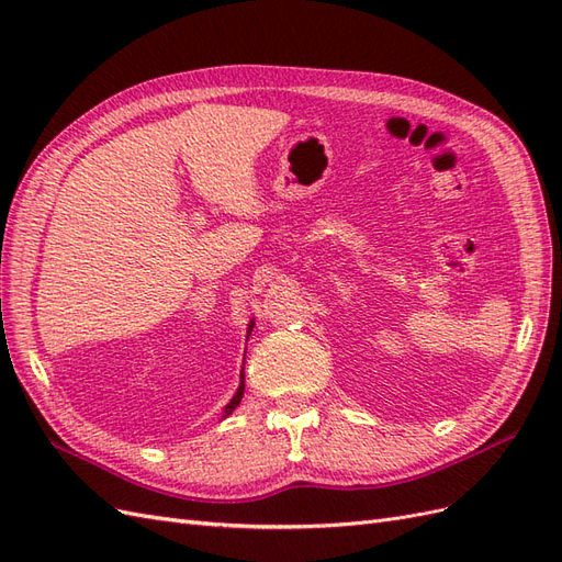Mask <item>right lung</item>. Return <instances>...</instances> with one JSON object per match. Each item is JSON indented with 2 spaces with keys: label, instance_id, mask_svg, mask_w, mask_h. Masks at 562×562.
<instances>
[{
  "label": "right lung",
  "instance_id": "add662e5",
  "mask_svg": "<svg viewBox=\"0 0 562 562\" xmlns=\"http://www.w3.org/2000/svg\"><path fill=\"white\" fill-rule=\"evenodd\" d=\"M248 330H252V321H250V326H248ZM241 398H244V372H241V386L239 389H236V394H234V398L227 403V407H225V417L227 415H232V411H234V407L236 405H239L241 403Z\"/></svg>",
  "mask_w": 562,
  "mask_h": 562
}]
</instances>
